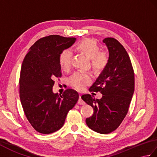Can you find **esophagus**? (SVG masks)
Returning <instances> with one entry per match:
<instances>
[{
  "instance_id": "obj_1",
  "label": "esophagus",
  "mask_w": 157,
  "mask_h": 157,
  "mask_svg": "<svg viewBox=\"0 0 157 157\" xmlns=\"http://www.w3.org/2000/svg\"><path fill=\"white\" fill-rule=\"evenodd\" d=\"M81 96H82L81 95H79V100H78V103L79 105H85V102L82 99Z\"/></svg>"
}]
</instances>
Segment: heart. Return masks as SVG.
I'll list each match as a JSON object with an SVG mask.
<instances>
[{
  "mask_svg": "<svg viewBox=\"0 0 157 157\" xmlns=\"http://www.w3.org/2000/svg\"><path fill=\"white\" fill-rule=\"evenodd\" d=\"M75 50L90 59L91 65L96 72H100L108 65L109 59L106 54L101 52V48L94 39H85L75 46ZM59 63L64 71H69L72 65V52L65 49L59 55ZM92 82L88 73L77 72L70 79V84L78 90H83Z\"/></svg>",
  "mask_w": 157,
  "mask_h": 157,
  "instance_id": "heart-1",
  "label": "heart"
}]
</instances>
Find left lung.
Here are the masks:
<instances>
[{
	"instance_id": "left-lung-1",
	"label": "left lung",
	"mask_w": 157,
	"mask_h": 157,
	"mask_svg": "<svg viewBox=\"0 0 157 157\" xmlns=\"http://www.w3.org/2000/svg\"><path fill=\"white\" fill-rule=\"evenodd\" d=\"M103 42L109 53L108 65L89 89L100 92L102 96L95 99L84 94L82 98L94 109L93 115L86 118V124L93 131L106 134L117 128L128 113L134 92V72L128 52L119 42L106 38Z\"/></svg>"
}]
</instances>
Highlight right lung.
I'll list each match as a JSON object with an SVG mask.
<instances>
[{"label": "right lung", "mask_w": 157, "mask_h": 157, "mask_svg": "<svg viewBox=\"0 0 157 157\" xmlns=\"http://www.w3.org/2000/svg\"><path fill=\"white\" fill-rule=\"evenodd\" d=\"M75 40V38L59 35L46 36L36 41L23 59L20 100L29 122L41 134H49L61 129L69 111L79 99L74 90H66L61 96L52 91L55 79L61 76L59 55Z\"/></svg>", "instance_id": "obj_1"}]
</instances>
